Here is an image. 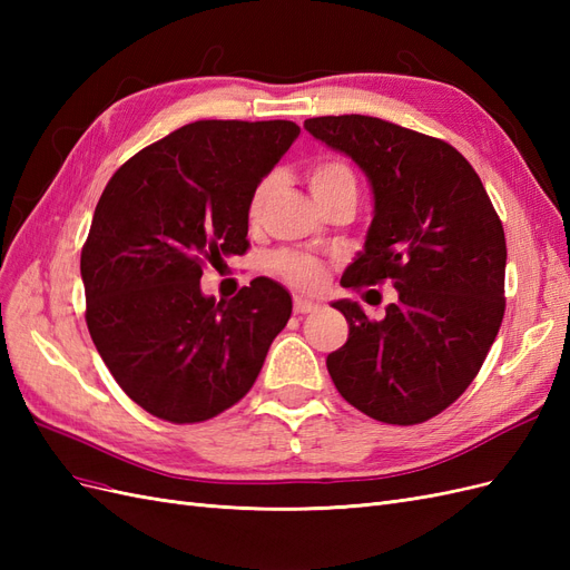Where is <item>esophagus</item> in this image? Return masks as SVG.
I'll return each mask as SVG.
<instances>
[{"label":"esophagus","instance_id":"esophagus-1","mask_svg":"<svg viewBox=\"0 0 570 570\" xmlns=\"http://www.w3.org/2000/svg\"><path fill=\"white\" fill-rule=\"evenodd\" d=\"M321 308V304L312 302V299H304V297H295V312L297 314H316Z\"/></svg>","mask_w":570,"mask_h":570}]
</instances>
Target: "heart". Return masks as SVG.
Masks as SVG:
<instances>
[{
    "instance_id": "obj_1",
    "label": "heart",
    "mask_w": 570,
    "mask_h": 570,
    "mask_svg": "<svg viewBox=\"0 0 570 570\" xmlns=\"http://www.w3.org/2000/svg\"><path fill=\"white\" fill-rule=\"evenodd\" d=\"M273 185H275V176H266L254 187V193L249 197V218L252 220L262 216L266 199L273 193ZM308 187H312V193L321 206V204L337 199L342 195L356 197V176L347 161L335 159V157H325L308 168ZM275 266H278V271L289 283H295L299 287H318L323 281V266L312 256L281 254L278 258H275Z\"/></svg>"
}]
</instances>
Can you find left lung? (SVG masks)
<instances>
[{
    "instance_id": "1",
    "label": "left lung",
    "mask_w": 570,
    "mask_h": 570,
    "mask_svg": "<svg viewBox=\"0 0 570 570\" xmlns=\"http://www.w3.org/2000/svg\"><path fill=\"white\" fill-rule=\"evenodd\" d=\"M304 128L364 170L373 193L366 243L342 287L390 281L400 297L381 321L352 299L333 302L350 337L327 354V373L366 416L423 423L473 383L502 325V220L473 166L438 137L358 114Z\"/></svg>"
}]
</instances>
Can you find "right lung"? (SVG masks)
<instances>
[{
	"label": "right lung",
	"instance_id": "add662e5",
	"mask_svg": "<svg viewBox=\"0 0 570 570\" xmlns=\"http://www.w3.org/2000/svg\"><path fill=\"white\" fill-rule=\"evenodd\" d=\"M299 137L292 120H197L137 151L101 193L80 275L88 331L135 404L170 423L218 416L252 390L289 321V292L254 278L206 297L204 264L245 254L249 197Z\"/></svg>",
	"mask_w": 570,
	"mask_h": 570
}]
</instances>
